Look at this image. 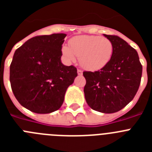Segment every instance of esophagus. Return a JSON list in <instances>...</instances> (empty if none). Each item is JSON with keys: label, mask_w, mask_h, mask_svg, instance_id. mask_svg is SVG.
<instances>
[{"label": "esophagus", "mask_w": 152, "mask_h": 152, "mask_svg": "<svg viewBox=\"0 0 152 152\" xmlns=\"http://www.w3.org/2000/svg\"><path fill=\"white\" fill-rule=\"evenodd\" d=\"M77 75H83V72L80 69H77Z\"/></svg>", "instance_id": "obj_1"}]
</instances>
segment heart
<instances>
[{
	"mask_svg": "<svg viewBox=\"0 0 152 152\" xmlns=\"http://www.w3.org/2000/svg\"><path fill=\"white\" fill-rule=\"evenodd\" d=\"M63 56L68 61H74L75 56L83 68L91 71L105 67L113 56V45L105 37L97 36H75L69 41V47L63 45Z\"/></svg>",
	"mask_w": 152,
	"mask_h": 152,
	"instance_id": "obj_1",
	"label": "heart"
}]
</instances>
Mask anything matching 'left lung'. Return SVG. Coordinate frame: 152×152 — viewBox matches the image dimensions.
<instances>
[{
    "label": "left lung",
    "mask_w": 152,
    "mask_h": 152,
    "mask_svg": "<svg viewBox=\"0 0 152 152\" xmlns=\"http://www.w3.org/2000/svg\"><path fill=\"white\" fill-rule=\"evenodd\" d=\"M113 45L110 61L97 72H84V92L94 110L113 113L132 100L139 90L142 66L135 49L117 36L103 34Z\"/></svg>",
    "instance_id": "left-lung-1"
}]
</instances>
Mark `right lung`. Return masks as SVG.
<instances>
[{"label": "right lung", "instance_id": "obj_1", "mask_svg": "<svg viewBox=\"0 0 152 152\" xmlns=\"http://www.w3.org/2000/svg\"><path fill=\"white\" fill-rule=\"evenodd\" d=\"M66 36H35L14 52L10 67L12 91L19 103L32 112L45 114L58 110L77 76V68L61 61Z\"/></svg>", "mask_w": 152, "mask_h": 152}]
</instances>
